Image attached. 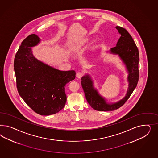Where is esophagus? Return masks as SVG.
Returning a JSON list of instances; mask_svg holds the SVG:
<instances>
[{
  "mask_svg": "<svg viewBox=\"0 0 158 158\" xmlns=\"http://www.w3.org/2000/svg\"><path fill=\"white\" fill-rule=\"evenodd\" d=\"M83 73L82 72H77V78H79V79H81V77H83Z\"/></svg>",
  "mask_w": 158,
  "mask_h": 158,
  "instance_id": "34e87169",
  "label": "esophagus"
}]
</instances>
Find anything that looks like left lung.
I'll list each match as a JSON object with an SVG mask.
<instances>
[{
	"instance_id": "1",
	"label": "left lung",
	"mask_w": 158,
	"mask_h": 158,
	"mask_svg": "<svg viewBox=\"0 0 158 158\" xmlns=\"http://www.w3.org/2000/svg\"><path fill=\"white\" fill-rule=\"evenodd\" d=\"M116 29L120 34L116 46L111 48L110 54L118 55L124 64L128 73L127 80L128 89L124 97L115 102H107L105 97H102L94 87V82L89 74H85L81 77L82 88L89 105L97 110L110 111L118 109L129 99L130 96L135 89L139 78V52L138 48L131 36L126 29L116 26Z\"/></svg>"
}]
</instances>
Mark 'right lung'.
<instances>
[{"mask_svg": "<svg viewBox=\"0 0 158 158\" xmlns=\"http://www.w3.org/2000/svg\"><path fill=\"white\" fill-rule=\"evenodd\" d=\"M40 41L35 34L24 39L15 54L14 69L19 96L36 113L48 116L64 107L65 86L75 79L76 72L59 70L35 57L31 48Z\"/></svg>", "mask_w": 158, "mask_h": 158, "instance_id": "right-lung-1", "label": "right lung"}]
</instances>
